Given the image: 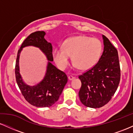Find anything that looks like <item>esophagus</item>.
Masks as SVG:
<instances>
[{"instance_id": "esophagus-1", "label": "esophagus", "mask_w": 133, "mask_h": 133, "mask_svg": "<svg viewBox=\"0 0 133 133\" xmlns=\"http://www.w3.org/2000/svg\"><path fill=\"white\" fill-rule=\"evenodd\" d=\"M76 78V77H74V76H69L68 77V79H69L70 81H71V80H73V79H75Z\"/></svg>"}]
</instances>
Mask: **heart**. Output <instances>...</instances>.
I'll return each instance as SVG.
<instances>
[{"mask_svg": "<svg viewBox=\"0 0 133 133\" xmlns=\"http://www.w3.org/2000/svg\"><path fill=\"white\" fill-rule=\"evenodd\" d=\"M103 46L97 38L88 36H76L64 41L62 49L52 51L53 60L60 69L64 70L69 63V56L80 69L92 68L101 57Z\"/></svg>", "mask_w": 133, "mask_h": 133, "instance_id": "heart-1", "label": "heart"}]
</instances>
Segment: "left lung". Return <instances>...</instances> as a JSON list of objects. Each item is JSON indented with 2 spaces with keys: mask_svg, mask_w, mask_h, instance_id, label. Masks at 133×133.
Listing matches in <instances>:
<instances>
[{
  "mask_svg": "<svg viewBox=\"0 0 133 133\" xmlns=\"http://www.w3.org/2000/svg\"><path fill=\"white\" fill-rule=\"evenodd\" d=\"M104 51L97 63L79 76L82 85L79 92L85 106L99 108L106 104L115 93L120 81L118 53L109 39L103 35Z\"/></svg>",
  "mask_w": 133,
  "mask_h": 133,
  "instance_id": "left-lung-1",
  "label": "left lung"
}]
</instances>
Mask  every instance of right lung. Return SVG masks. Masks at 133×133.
<instances>
[{"instance_id":"1","label":"right lung","mask_w":133,"mask_h":133,"mask_svg":"<svg viewBox=\"0 0 133 133\" xmlns=\"http://www.w3.org/2000/svg\"><path fill=\"white\" fill-rule=\"evenodd\" d=\"M45 35L44 31H37L30 34L25 39L18 51L15 69L17 83L23 96L29 103L38 108L50 107L56 103L68 82L66 74L51 63L53 61L52 46L45 39ZM27 46L38 47L48 61L43 79L34 86L25 84L19 74V54L22 49Z\"/></svg>"}]
</instances>
